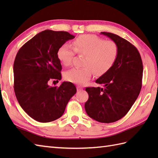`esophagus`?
Segmentation results:
<instances>
[{
	"instance_id": "34e87169",
	"label": "esophagus",
	"mask_w": 158,
	"mask_h": 158,
	"mask_svg": "<svg viewBox=\"0 0 158 158\" xmlns=\"http://www.w3.org/2000/svg\"><path fill=\"white\" fill-rule=\"evenodd\" d=\"M77 92H81V90H83V88H81V86H77Z\"/></svg>"
}]
</instances>
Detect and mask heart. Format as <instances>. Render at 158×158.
<instances>
[{
  "label": "heart",
  "mask_w": 158,
  "mask_h": 158,
  "mask_svg": "<svg viewBox=\"0 0 158 158\" xmlns=\"http://www.w3.org/2000/svg\"><path fill=\"white\" fill-rule=\"evenodd\" d=\"M73 48L64 44L59 48L58 57L62 64H71L75 52L85 56L83 68H73L65 73V78L70 82L83 85L88 83L94 73L102 75L108 72L115 64L119 54L117 43L100 38L93 35H84L77 37L73 42Z\"/></svg>",
  "instance_id": "heart-1"
}]
</instances>
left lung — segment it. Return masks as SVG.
I'll use <instances>...</instances> for the list:
<instances>
[{
    "instance_id": "left-lung-1",
    "label": "left lung",
    "mask_w": 158,
    "mask_h": 158,
    "mask_svg": "<svg viewBox=\"0 0 158 158\" xmlns=\"http://www.w3.org/2000/svg\"><path fill=\"white\" fill-rule=\"evenodd\" d=\"M115 41L119 54L112 68L96 80L104 88H86L89 98L85 109L89 117L101 123L122 119L138 98L142 87L143 62L135 46L110 32H100Z\"/></svg>"
}]
</instances>
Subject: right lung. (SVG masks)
<instances>
[{"mask_svg":"<svg viewBox=\"0 0 158 158\" xmlns=\"http://www.w3.org/2000/svg\"><path fill=\"white\" fill-rule=\"evenodd\" d=\"M74 38L68 32L45 30L26 42L17 53L13 64L15 96L23 110L37 122L60 118L77 92L70 82L49 85L62 78L59 48Z\"/></svg>","mask_w":158,"mask_h":158,"instance_id":"right-lung-1","label":"right lung"}]
</instances>
